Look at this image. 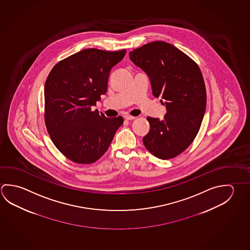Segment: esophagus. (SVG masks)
<instances>
[{
    "label": "esophagus",
    "instance_id": "34e87169",
    "mask_svg": "<svg viewBox=\"0 0 250 250\" xmlns=\"http://www.w3.org/2000/svg\"><path fill=\"white\" fill-rule=\"evenodd\" d=\"M124 118H125V119H126V120H132V119H135V117H132V116H130V115H125Z\"/></svg>",
    "mask_w": 250,
    "mask_h": 250
}]
</instances>
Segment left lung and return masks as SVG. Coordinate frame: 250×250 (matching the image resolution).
Listing matches in <instances>:
<instances>
[{
  "instance_id": "8db88e82",
  "label": "left lung",
  "mask_w": 250,
  "mask_h": 250,
  "mask_svg": "<svg viewBox=\"0 0 250 250\" xmlns=\"http://www.w3.org/2000/svg\"><path fill=\"white\" fill-rule=\"evenodd\" d=\"M129 56L148 76L153 97H161L166 106L162 120L146 118L150 130L143 137L145 146L159 159L175 157L192 143L206 112L201 71L185 53L164 41L144 44Z\"/></svg>"
}]
</instances>
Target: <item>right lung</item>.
I'll use <instances>...</instances> for the list:
<instances>
[{
    "label": "right lung",
    "instance_id": "right-lung-1",
    "mask_svg": "<svg viewBox=\"0 0 250 250\" xmlns=\"http://www.w3.org/2000/svg\"><path fill=\"white\" fill-rule=\"evenodd\" d=\"M126 51L88 48L59 62L44 85V121L53 144L72 162L90 164L109 148L124 119L92 106L108 88L110 70Z\"/></svg>",
    "mask_w": 250,
    "mask_h": 250
}]
</instances>
